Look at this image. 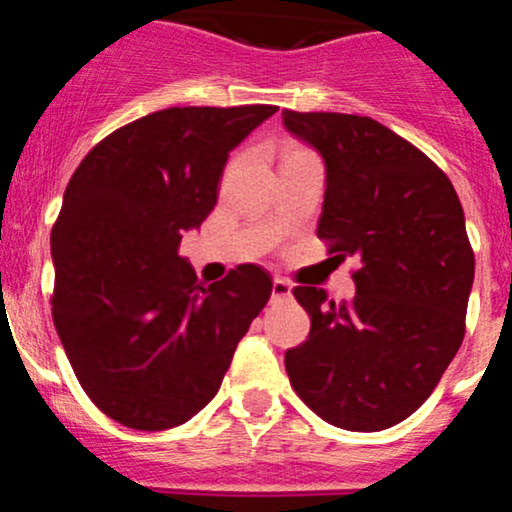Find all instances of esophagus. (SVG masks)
I'll list each match as a JSON object with an SVG mask.
<instances>
[{
  "mask_svg": "<svg viewBox=\"0 0 512 512\" xmlns=\"http://www.w3.org/2000/svg\"><path fill=\"white\" fill-rule=\"evenodd\" d=\"M291 291H293V286L291 283L286 281V278H273V288H271V295H273V300H281V298H288V295H291Z\"/></svg>",
  "mask_w": 512,
  "mask_h": 512,
  "instance_id": "34e87169",
  "label": "esophagus"
}]
</instances>
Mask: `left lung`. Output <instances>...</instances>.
<instances>
[{"label": "left lung", "instance_id": "left-lung-1", "mask_svg": "<svg viewBox=\"0 0 512 512\" xmlns=\"http://www.w3.org/2000/svg\"><path fill=\"white\" fill-rule=\"evenodd\" d=\"M325 162L318 236L360 258L355 298L298 286L310 333L286 352L298 397L347 431L399 424L429 399L463 340L473 251L449 177L367 115L283 110Z\"/></svg>", "mask_w": 512, "mask_h": 512}]
</instances>
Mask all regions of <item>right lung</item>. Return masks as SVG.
<instances>
[{
  "mask_svg": "<svg viewBox=\"0 0 512 512\" xmlns=\"http://www.w3.org/2000/svg\"><path fill=\"white\" fill-rule=\"evenodd\" d=\"M276 110H157L73 172L51 231V313L81 387L118 424L162 431L202 412L271 298L254 263L199 283L179 241L217 204L229 152Z\"/></svg>",
  "mask_w": 512,
  "mask_h": 512,
  "instance_id": "1",
  "label": "right lung"
}]
</instances>
